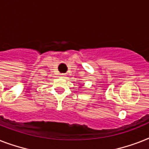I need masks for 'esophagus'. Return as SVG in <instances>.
Wrapping results in <instances>:
<instances>
[{"label":"esophagus","mask_w":149,"mask_h":149,"mask_svg":"<svg viewBox=\"0 0 149 149\" xmlns=\"http://www.w3.org/2000/svg\"><path fill=\"white\" fill-rule=\"evenodd\" d=\"M61 77H65V74H61Z\"/></svg>","instance_id":"obj_1"}]
</instances>
